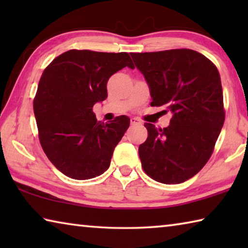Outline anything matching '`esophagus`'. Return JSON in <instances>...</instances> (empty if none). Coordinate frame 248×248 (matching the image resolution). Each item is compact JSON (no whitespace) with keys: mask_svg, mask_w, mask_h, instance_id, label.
<instances>
[{"mask_svg":"<svg viewBox=\"0 0 248 248\" xmlns=\"http://www.w3.org/2000/svg\"><path fill=\"white\" fill-rule=\"evenodd\" d=\"M130 123H131V124H141V121L138 118H131Z\"/></svg>","mask_w":248,"mask_h":248,"instance_id":"34e87169","label":"esophagus"}]
</instances>
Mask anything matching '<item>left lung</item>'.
Returning <instances> with one entry per match:
<instances>
[{
  "label": "left lung",
  "mask_w": 248,
  "mask_h": 248,
  "mask_svg": "<svg viewBox=\"0 0 248 248\" xmlns=\"http://www.w3.org/2000/svg\"><path fill=\"white\" fill-rule=\"evenodd\" d=\"M130 54L148 83L151 106H166L171 112L164 129L144 124L148 139L139 146L142 167L158 183L186 182L208 162L223 127L219 71L190 49Z\"/></svg>",
  "instance_id": "obj_1"
}]
</instances>
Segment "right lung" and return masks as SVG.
Listing matches in <instances>:
<instances>
[{"label":"right lung","mask_w":248,"mask_h":248,"mask_svg":"<svg viewBox=\"0 0 248 248\" xmlns=\"http://www.w3.org/2000/svg\"><path fill=\"white\" fill-rule=\"evenodd\" d=\"M128 66L127 52L69 50L41 75L33 99L39 140L50 162L70 178L84 180L108 170L116 145L130 124L127 116L97 121L96 103L107 98V82Z\"/></svg>","instance_id":"obj_1"}]
</instances>
